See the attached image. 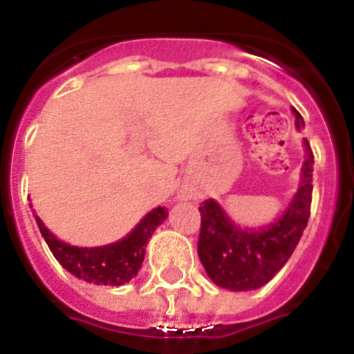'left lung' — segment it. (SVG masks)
<instances>
[{
    "instance_id": "obj_1",
    "label": "left lung",
    "mask_w": 354,
    "mask_h": 354,
    "mask_svg": "<svg viewBox=\"0 0 354 354\" xmlns=\"http://www.w3.org/2000/svg\"><path fill=\"white\" fill-rule=\"evenodd\" d=\"M296 127H305L301 113L292 108ZM301 185L285 213L270 226L242 230L235 226L215 200L200 205L198 257L215 285L227 290H255L266 285L296 250L307 227L313 202L314 156L305 139Z\"/></svg>"
}]
</instances>
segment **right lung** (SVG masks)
Returning <instances> with one entry per match:
<instances>
[{
  "mask_svg": "<svg viewBox=\"0 0 354 354\" xmlns=\"http://www.w3.org/2000/svg\"><path fill=\"white\" fill-rule=\"evenodd\" d=\"M167 216L169 211L158 205L147 213L124 239L99 248L71 246L53 235L38 216L36 224L55 259L75 277L93 285L121 286L138 275L143 264L147 242Z\"/></svg>",
  "mask_w": 354,
  "mask_h": 354,
  "instance_id": "obj_1",
  "label": "right lung"
}]
</instances>
